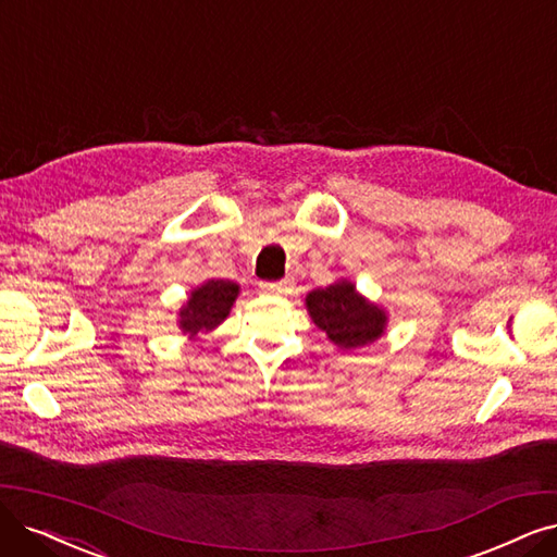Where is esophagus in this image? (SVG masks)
<instances>
[{
	"mask_svg": "<svg viewBox=\"0 0 557 557\" xmlns=\"http://www.w3.org/2000/svg\"><path fill=\"white\" fill-rule=\"evenodd\" d=\"M259 289H261L263 294L280 296V294H284V289H286V282H259Z\"/></svg>",
	"mask_w": 557,
	"mask_h": 557,
	"instance_id": "34e87169",
	"label": "esophagus"
}]
</instances>
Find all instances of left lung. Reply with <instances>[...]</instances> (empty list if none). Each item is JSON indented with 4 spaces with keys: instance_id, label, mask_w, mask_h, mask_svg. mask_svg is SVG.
Masks as SVG:
<instances>
[{
    "instance_id": "left-lung-1",
    "label": "left lung",
    "mask_w": 557,
    "mask_h": 557,
    "mask_svg": "<svg viewBox=\"0 0 557 557\" xmlns=\"http://www.w3.org/2000/svg\"><path fill=\"white\" fill-rule=\"evenodd\" d=\"M307 312L335 346L351 348L376 342L387 325L383 307L369 302L356 292V284L339 280L325 289H314L305 298Z\"/></svg>"
}]
</instances>
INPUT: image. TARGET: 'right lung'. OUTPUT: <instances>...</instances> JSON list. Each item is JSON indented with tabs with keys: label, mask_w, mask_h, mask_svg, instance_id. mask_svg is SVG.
I'll return each mask as SVG.
<instances>
[{
	"label": "right lung",
	"mask_w": 557,
	"mask_h": 557,
	"mask_svg": "<svg viewBox=\"0 0 557 557\" xmlns=\"http://www.w3.org/2000/svg\"><path fill=\"white\" fill-rule=\"evenodd\" d=\"M240 294V286L232 280H206L190 292L188 302L178 312V327L183 335L197 337L199 333H211L230 317L232 305Z\"/></svg>",
	"instance_id": "right-lung-1"
}]
</instances>
